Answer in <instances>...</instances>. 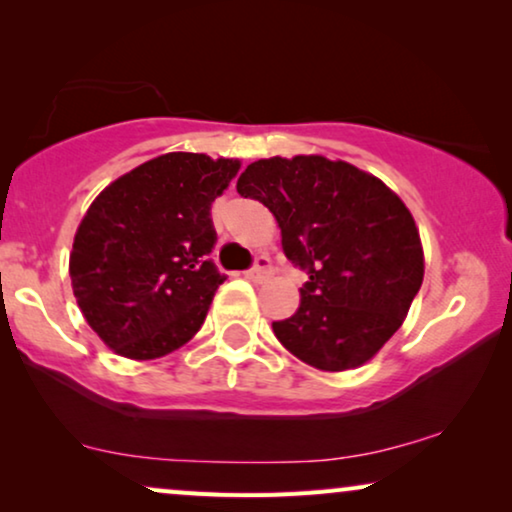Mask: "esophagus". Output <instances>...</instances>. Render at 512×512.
<instances>
[{
    "instance_id": "34e87169",
    "label": "esophagus",
    "mask_w": 512,
    "mask_h": 512,
    "mask_svg": "<svg viewBox=\"0 0 512 512\" xmlns=\"http://www.w3.org/2000/svg\"><path fill=\"white\" fill-rule=\"evenodd\" d=\"M270 275H272V265H270L268 258L261 256L256 261L254 268L247 272V279H251V282H265V279H268Z\"/></svg>"
}]
</instances>
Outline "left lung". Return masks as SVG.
Returning a JSON list of instances; mask_svg holds the SVG:
<instances>
[{"label": "left lung", "mask_w": 512, "mask_h": 512, "mask_svg": "<svg viewBox=\"0 0 512 512\" xmlns=\"http://www.w3.org/2000/svg\"><path fill=\"white\" fill-rule=\"evenodd\" d=\"M237 193L270 209L286 258L310 275L296 314L272 321L277 340L326 373L373 359L424 279L422 240L405 202L382 179L324 156L256 160Z\"/></svg>", "instance_id": "left-lung-1"}]
</instances>
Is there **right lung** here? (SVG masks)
I'll return each instance as SVG.
<instances>
[{
	"instance_id": "add662e5",
	"label": "right lung",
	"mask_w": 512,
	"mask_h": 512,
	"mask_svg": "<svg viewBox=\"0 0 512 512\" xmlns=\"http://www.w3.org/2000/svg\"><path fill=\"white\" fill-rule=\"evenodd\" d=\"M240 160L172 151L104 188L76 228L69 277L88 326L118 356L151 361L184 347L223 284L209 261L212 202Z\"/></svg>"
}]
</instances>
